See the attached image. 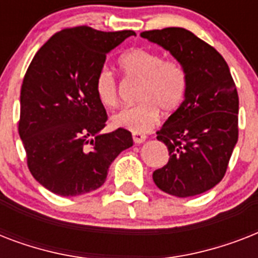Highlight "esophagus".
I'll return each mask as SVG.
<instances>
[{
  "label": "esophagus",
  "mask_w": 258,
  "mask_h": 258,
  "mask_svg": "<svg viewBox=\"0 0 258 258\" xmlns=\"http://www.w3.org/2000/svg\"><path fill=\"white\" fill-rule=\"evenodd\" d=\"M133 139H134V142L137 143V145H141V143H143V142L146 141V135H143V134L134 133L133 134Z\"/></svg>",
  "instance_id": "obj_1"
}]
</instances>
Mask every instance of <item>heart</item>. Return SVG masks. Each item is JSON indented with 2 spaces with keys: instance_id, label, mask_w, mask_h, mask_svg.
<instances>
[{
  "instance_id": "1",
  "label": "heart",
  "mask_w": 258,
  "mask_h": 258,
  "mask_svg": "<svg viewBox=\"0 0 258 258\" xmlns=\"http://www.w3.org/2000/svg\"><path fill=\"white\" fill-rule=\"evenodd\" d=\"M119 67L130 79L141 80L139 104L125 107L112 116V124L133 133H147L157 124L159 111L174 112L183 101L186 74L175 60H163L161 53L146 48L128 50L119 58ZM95 93L105 108L119 101L117 83L108 68H101L95 79Z\"/></svg>"
}]
</instances>
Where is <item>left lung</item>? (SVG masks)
<instances>
[{"mask_svg":"<svg viewBox=\"0 0 258 258\" xmlns=\"http://www.w3.org/2000/svg\"><path fill=\"white\" fill-rule=\"evenodd\" d=\"M169 50L186 74L182 104L158 131L169 162L153 172L162 191L186 198L220 183L238 141V93L224 57L183 28L142 32Z\"/></svg>","mask_w":258,"mask_h":258,"instance_id":"8db88e82","label":"left lung"}]
</instances>
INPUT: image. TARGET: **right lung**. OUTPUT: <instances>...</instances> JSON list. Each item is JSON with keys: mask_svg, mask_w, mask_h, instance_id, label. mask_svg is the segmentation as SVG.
Segmentation results:
<instances>
[{"mask_svg": "<svg viewBox=\"0 0 258 258\" xmlns=\"http://www.w3.org/2000/svg\"><path fill=\"white\" fill-rule=\"evenodd\" d=\"M134 34L76 26L34 54L22 82L18 134L28 167L46 190L62 197L96 190L115 158L134 145L124 128L101 134L107 112L95 93L107 53Z\"/></svg>", "mask_w": 258, "mask_h": 258, "instance_id": "1", "label": "right lung"}]
</instances>
